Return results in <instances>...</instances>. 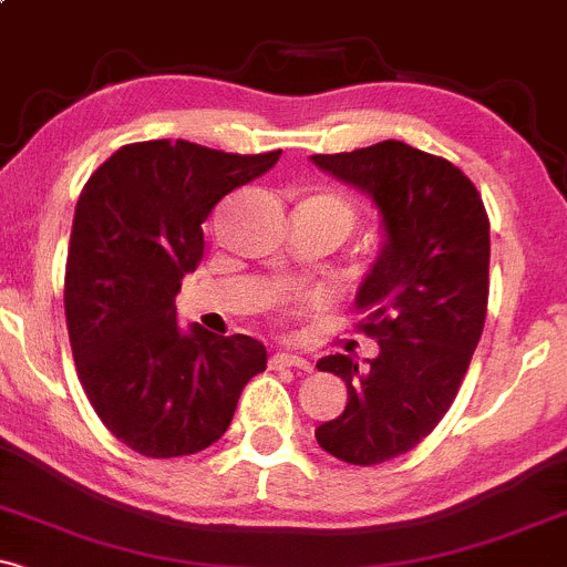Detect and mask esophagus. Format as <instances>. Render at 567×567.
I'll list each match as a JSON object with an SVG mask.
<instances>
[{
	"instance_id": "esophagus-1",
	"label": "esophagus",
	"mask_w": 567,
	"mask_h": 567,
	"mask_svg": "<svg viewBox=\"0 0 567 567\" xmlns=\"http://www.w3.org/2000/svg\"><path fill=\"white\" fill-rule=\"evenodd\" d=\"M274 367H290V369H301V372H309L312 369V363H309L303 355H296V353H274L271 359Z\"/></svg>"
}]
</instances>
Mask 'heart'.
Instances as JSON below:
<instances>
[{"label": "heart", "instance_id": "heart-1", "mask_svg": "<svg viewBox=\"0 0 567 567\" xmlns=\"http://www.w3.org/2000/svg\"><path fill=\"white\" fill-rule=\"evenodd\" d=\"M309 200H315V204L329 208V212L337 214V217L342 219L348 228L353 225V206H350L344 198H339V195H315V198H309Z\"/></svg>", "mask_w": 567, "mask_h": 567}]
</instances>
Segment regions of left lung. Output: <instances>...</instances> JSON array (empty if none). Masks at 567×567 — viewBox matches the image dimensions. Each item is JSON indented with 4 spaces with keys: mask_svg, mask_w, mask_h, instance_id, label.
Masks as SVG:
<instances>
[{
    "mask_svg": "<svg viewBox=\"0 0 567 567\" xmlns=\"http://www.w3.org/2000/svg\"><path fill=\"white\" fill-rule=\"evenodd\" d=\"M309 159L367 193L383 225L355 293L359 329L380 353L363 367L342 353L318 361L344 380L348 408L315 437L331 456L369 467L415 449L456 399L486 320L488 219L456 165L402 141Z\"/></svg>",
    "mask_w": 567,
    "mask_h": 567,
    "instance_id": "8db88e82",
    "label": "left lung"
}]
</instances>
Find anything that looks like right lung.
I'll list each match as a JSON object with an SVG mask.
<instances>
[{
    "instance_id": "obj_1",
    "label": "right lung",
    "mask_w": 567,
    "mask_h": 567,
    "mask_svg": "<svg viewBox=\"0 0 567 567\" xmlns=\"http://www.w3.org/2000/svg\"><path fill=\"white\" fill-rule=\"evenodd\" d=\"M279 154L130 143L83 187L64 271L70 348L94 413L143 456H189L217 443L244 385L266 369L258 339L182 329L176 293L204 258L200 225L212 208Z\"/></svg>"
}]
</instances>
